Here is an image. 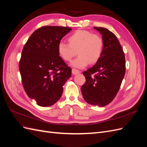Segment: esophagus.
<instances>
[{
  "label": "esophagus",
  "instance_id": "34e87169",
  "mask_svg": "<svg viewBox=\"0 0 147 147\" xmlns=\"http://www.w3.org/2000/svg\"><path fill=\"white\" fill-rule=\"evenodd\" d=\"M72 74L73 75H77L79 73H80V70H77V69H72Z\"/></svg>",
  "mask_w": 147,
  "mask_h": 147
}]
</instances>
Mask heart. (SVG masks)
I'll use <instances>...</instances> for the list:
<instances>
[{"label":"heart","instance_id":"obj_1","mask_svg":"<svg viewBox=\"0 0 147 147\" xmlns=\"http://www.w3.org/2000/svg\"><path fill=\"white\" fill-rule=\"evenodd\" d=\"M69 43L61 42L57 51L62 59L70 61L77 54L79 56L70 63L74 67L84 68L95 64L102 56L104 42L100 35L86 30H78L68 37Z\"/></svg>","mask_w":147,"mask_h":147}]
</instances>
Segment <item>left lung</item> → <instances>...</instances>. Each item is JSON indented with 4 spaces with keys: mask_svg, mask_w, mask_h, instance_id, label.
<instances>
[{
    "mask_svg": "<svg viewBox=\"0 0 147 147\" xmlns=\"http://www.w3.org/2000/svg\"><path fill=\"white\" fill-rule=\"evenodd\" d=\"M94 28L102 35L104 50L96 64L83 72L86 82L81 90L88 104L104 107L113 100L119 90L126 72L125 57L116 35L106 28Z\"/></svg>",
    "mask_w": 147,
    "mask_h": 147,
    "instance_id": "1",
    "label": "left lung"
}]
</instances>
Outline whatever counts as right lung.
Returning <instances> with one entry per match:
<instances>
[{
  "label": "right lung",
  "mask_w": 147,
  "mask_h": 147,
  "mask_svg": "<svg viewBox=\"0 0 147 147\" xmlns=\"http://www.w3.org/2000/svg\"><path fill=\"white\" fill-rule=\"evenodd\" d=\"M72 29L43 26L30 35L22 51L19 69L26 94L37 105L49 107L58 100L72 69L57 51L61 40Z\"/></svg>",
  "instance_id": "obj_1"
}]
</instances>
